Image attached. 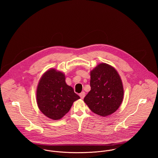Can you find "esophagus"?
Segmentation results:
<instances>
[{"label": "esophagus", "instance_id": "esophagus-1", "mask_svg": "<svg viewBox=\"0 0 158 158\" xmlns=\"http://www.w3.org/2000/svg\"><path fill=\"white\" fill-rule=\"evenodd\" d=\"M79 95H80V98L83 99V98L85 97V92H81L80 94Z\"/></svg>", "mask_w": 158, "mask_h": 158}]
</instances>
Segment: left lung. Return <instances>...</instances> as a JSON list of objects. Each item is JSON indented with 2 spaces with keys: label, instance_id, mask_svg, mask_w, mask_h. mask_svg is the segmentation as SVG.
<instances>
[{
  "label": "left lung",
  "instance_id": "8db88e82",
  "mask_svg": "<svg viewBox=\"0 0 158 158\" xmlns=\"http://www.w3.org/2000/svg\"><path fill=\"white\" fill-rule=\"evenodd\" d=\"M90 86L84 102L93 113L106 117L117 110L124 93L122 80L114 68L99 64L90 72Z\"/></svg>",
  "mask_w": 158,
  "mask_h": 158
}]
</instances>
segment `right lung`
I'll list each match as a JSON object with an SVG mask.
<instances>
[{
	"label": "right lung",
	"instance_id": "1",
	"mask_svg": "<svg viewBox=\"0 0 158 158\" xmlns=\"http://www.w3.org/2000/svg\"><path fill=\"white\" fill-rule=\"evenodd\" d=\"M80 97L65 81L64 74L54 69L41 78L37 90V104L40 111L52 120H59L68 113Z\"/></svg>",
	"mask_w": 158,
	"mask_h": 158
}]
</instances>
